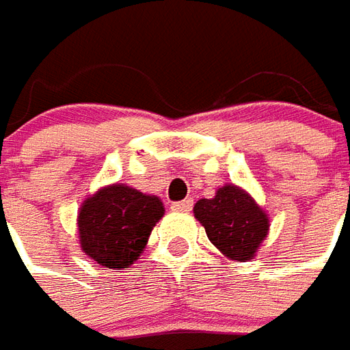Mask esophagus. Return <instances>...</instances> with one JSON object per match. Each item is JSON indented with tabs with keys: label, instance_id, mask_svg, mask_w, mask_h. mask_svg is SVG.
<instances>
[{
	"label": "esophagus",
	"instance_id": "esophagus-1",
	"mask_svg": "<svg viewBox=\"0 0 350 350\" xmlns=\"http://www.w3.org/2000/svg\"><path fill=\"white\" fill-rule=\"evenodd\" d=\"M192 204L194 202H192L191 198H185V200H180V202L171 204V208H173L175 212H191Z\"/></svg>",
	"mask_w": 350,
	"mask_h": 350
}]
</instances>
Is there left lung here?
<instances>
[{
	"label": "left lung",
	"mask_w": 350,
	"mask_h": 350,
	"mask_svg": "<svg viewBox=\"0 0 350 350\" xmlns=\"http://www.w3.org/2000/svg\"><path fill=\"white\" fill-rule=\"evenodd\" d=\"M194 217L204 225L212 245L237 262L256 256L269 229L268 213L237 185L219 187L213 198L198 200Z\"/></svg>",
	"instance_id": "obj_1"
}]
</instances>
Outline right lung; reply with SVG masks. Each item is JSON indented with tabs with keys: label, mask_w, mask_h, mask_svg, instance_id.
I'll use <instances>...</instances> for the list:
<instances>
[{
	"label": "right lung",
	"mask_w": 350,
	"mask_h": 350,
	"mask_svg": "<svg viewBox=\"0 0 350 350\" xmlns=\"http://www.w3.org/2000/svg\"><path fill=\"white\" fill-rule=\"evenodd\" d=\"M163 212L158 196L123 183L104 187L81 206L77 224L82 252L104 268H129L146 248Z\"/></svg>",
	"instance_id": "obj_1"
}]
</instances>
